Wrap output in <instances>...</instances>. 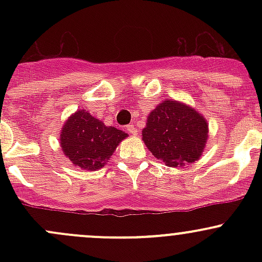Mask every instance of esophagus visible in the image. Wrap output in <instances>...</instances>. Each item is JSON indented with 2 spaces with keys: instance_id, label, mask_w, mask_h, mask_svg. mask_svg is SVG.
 Instances as JSON below:
<instances>
[{
  "instance_id": "34e87169",
  "label": "esophagus",
  "mask_w": 262,
  "mask_h": 262,
  "mask_svg": "<svg viewBox=\"0 0 262 262\" xmlns=\"http://www.w3.org/2000/svg\"><path fill=\"white\" fill-rule=\"evenodd\" d=\"M125 129L129 134H132V136H137V133H138V130H137V128L134 125H126Z\"/></svg>"
}]
</instances>
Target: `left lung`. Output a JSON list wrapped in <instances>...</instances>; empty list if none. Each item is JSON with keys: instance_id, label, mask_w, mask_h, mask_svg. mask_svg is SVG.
<instances>
[{"instance_id": "left-lung-1", "label": "left lung", "mask_w": 262, "mask_h": 262, "mask_svg": "<svg viewBox=\"0 0 262 262\" xmlns=\"http://www.w3.org/2000/svg\"><path fill=\"white\" fill-rule=\"evenodd\" d=\"M153 155L168 166H182L199 160L208 138L207 120L194 109L166 100L158 105L142 132Z\"/></svg>"}]
</instances>
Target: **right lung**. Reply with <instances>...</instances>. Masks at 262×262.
<instances>
[{
  "label": "right lung",
  "mask_w": 262,
  "mask_h": 262,
  "mask_svg": "<svg viewBox=\"0 0 262 262\" xmlns=\"http://www.w3.org/2000/svg\"><path fill=\"white\" fill-rule=\"evenodd\" d=\"M126 133L106 126L86 110H78L66 121L60 134V146L73 165L83 170L102 167Z\"/></svg>",
  "instance_id": "1"
}]
</instances>
